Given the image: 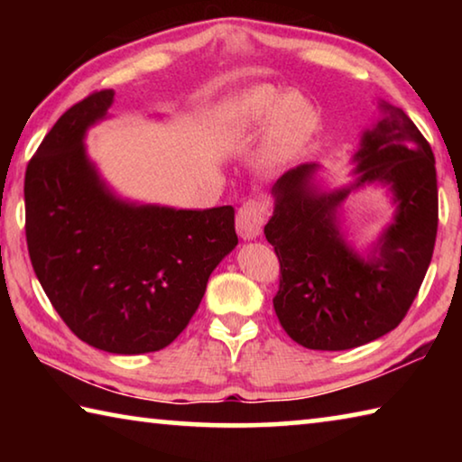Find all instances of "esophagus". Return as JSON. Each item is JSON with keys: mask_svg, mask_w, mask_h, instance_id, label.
Segmentation results:
<instances>
[{"mask_svg": "<svg viewBox=\"0 0 462 462\" xmlns=\"http://www.w3.org/2000/svg\"><path fill=\"white\" fill-rule=\"evenodd\" d=\"M264 224V208L261 201L248 199L236 214V232L240 238L253 240L261 234Z\"/></svg>", "mask_w": 462, "mask_h": 462, "instance_id": "obj_1", "label": "esophagus"}]
</instances>
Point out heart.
Returning a JSON list of instances; mask_svg holds the SVG:
<instances>
[{"label":"heart","instance_id":"b5f03b06","mask_svg":"<svg viewBox=\"0 0 462 462\" xmlns=\"http://www.w3.org/2000/svg\"><path fill=\"white\" fill-rule=\"evenodd\" d=\"M275 124L269 138L267 159L281 162L306 146L319 126L318 109L310 99L261 85L248 89L230 107L234 132H250Z\"/></svg>","mask_w":462,"mask_h":462}]
</instances>
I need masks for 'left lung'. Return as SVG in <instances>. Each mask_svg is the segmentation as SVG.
Segmentation results:
<instances>
[{
  "instance_id": "1",
  "label": "left lung",
  "mask_w": 462,
  "mask_h": 462,
  "mask_svg": "<svg viewBox=\"0 0 462 462\" xmlns=\"http://www.w3.org/2000/svg\"><path fill=\"white\" fill-rule=\"evenodd\" d=\"M383 107L385 118L355 156L353 187L318 193L310 183L316 165L289 171L273 187L275 212L264 226L279 259L273 308L289 338L311 350L355 348L400 326L432 261L434 152L402 107ZM374 180L392 187L398 214L365 262L341 240L333 214L350 189Z\"/></svg>"
}]
</instances>
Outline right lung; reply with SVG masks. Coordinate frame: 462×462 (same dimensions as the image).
Masks as SVG:
<instances>
[{"instance_id": "1", "label": "right lung", "mask_w": 462, "mask_h": 462, "mask_svg": "<svg viewBox=\"0 0 462 462\" xmlns=\"http://www.w3.org/2000/svg\"><path fill=\"white\" fill-rule=\"evenodd\" d=\"M112 101L104 89L69 107L30 159L26 242L46 297L77 338L143 355L185 330L238 236L232 206H132L106 189L83 136Z\"/></svg>"}]
</instances>
